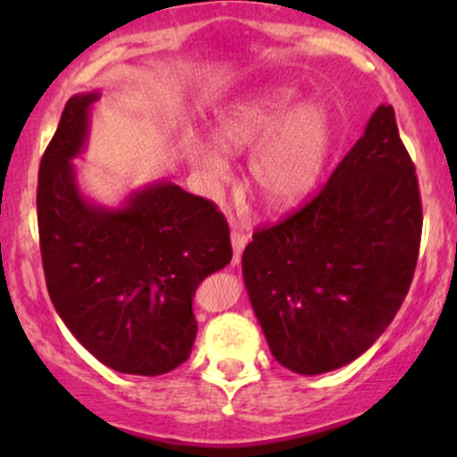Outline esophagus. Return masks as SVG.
I'll use <instances>...</instances> for the list:
<instances>
[{
  "label": "esophagus",
  "instance_id": "obj_1",
  "mask_svg": "<svg viewBox=\"0 0 457 457\" xmlns=\"http://www.w3.org/2000/svg\"><path fill=\"white\" fill-rule=\"evenodd\" d=\"M232 250H234V265H238V261H241V254L243 250H245L247 241H250V237H247V232H243V229L238 228H232Z\"/></svg>",
  "mask_w": 457,
  "mask_h": 457
}]
</instances>
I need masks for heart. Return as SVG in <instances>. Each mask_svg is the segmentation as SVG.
<instances>
[{"label":"heart","instance_id":"1","mask_svg":"<svg viewBox=\"0 0 457 457\" xmlns=\"http://www.w3.org/2000/svg\"><path fill=\"white\" fill-rule=\"evenodd\" d=\"M294 86H271L229 105L214 126V140L186 135L190 168L210 190L232 179L228 154L252 150L250 183L267 205L292 207L312 195L327 168L334 121L320 101H301Z\"/></svg>","mask_w":457,"mask_h":457}]
</instances>
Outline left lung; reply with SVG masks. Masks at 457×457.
<instances>
[{
  "label": "left lung",
  "instance_id": "8db88e82",
  "mask_svg": "<svg viewBox=\"0 0 457 457\" xmlns=\"http://www.w3.org/2000/svg\"><path fill=\"white\" fill-rule=\"evenodd\" d=\"M416 170L378 105L314 201L254 234L243 280L270 352L318 376L356 361L403 305L420 250Z\"/></svg>",
  "mask_w": 457,
  "mask_h": 457
}]
</instances>
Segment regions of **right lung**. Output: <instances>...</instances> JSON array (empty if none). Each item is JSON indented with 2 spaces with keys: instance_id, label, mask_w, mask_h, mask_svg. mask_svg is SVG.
Masks as SVG:
<instances>
[{
  "instance_id": "add662e5",
  "label": "right lung",
  "mask_w": 457,
  "mask_h": 457,
  "mask_svg": "<svg viewBox=\"0 0 457 457\" xmlns=\"http://www.w3.org/2000/svg\"><path fill=\"white\" fill-rule=\"evenodd\" d=\"M101 92L71 96L44 152L37 186L41 261L54 310L110 370L161 376L190 358L192 298L232 261L214 203L172 181L137 187L119 205L92 201L72 161L87 147Z\"/></svg>"
}]
</instances>
